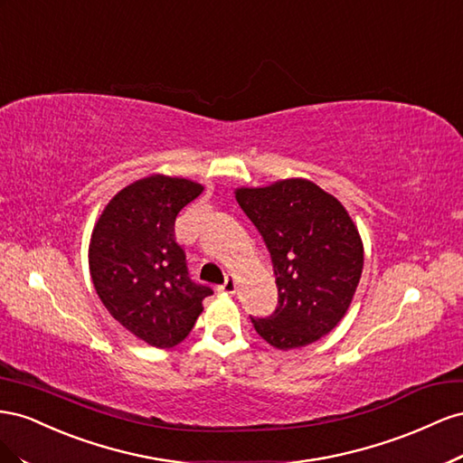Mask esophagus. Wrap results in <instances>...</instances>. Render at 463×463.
Listing matches in <instances>:
<instances>
[{"mask_svg": "<svg viewBox=\"0 0 463 463\" xmlns=\"http://www.w3.org/2000/svg\"><path fill=\"white\" fill-rule=\"evenodd\" d=\"M236 288V277L234 275H227V279H224V283L219 287V290H222V293H229L232 295Z\"/></svg>", "mask_w": 463, "mask_h": 463, "instance_id": "34e87169", "label": "esophagus"}]
</instances>
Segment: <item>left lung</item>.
<instances>
[{
    "label": "left lung",
    "instance_id": "8db88e82",
    "mask_svg": "<svg viewBox=\"0 0 463 463\" xmlns=\"http://www.w3.org/2000/svg\"><path fill=\"white\" fill-rule=\"evenodd\" d=\"M236 202L269 250L279 293L271 316H250L260 337L288 351L327 335L363 273V242L345 207L305 178L239 188Z\"/></svg>",
    "mask_w": 463,
    "mask_h": 463
}]
</instances>
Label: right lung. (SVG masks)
Wrapping results in <instances>:
<instances>
[{
  "mask_svg": "<svg viewBox=\"0 0 463 463\" xmlns=\"http://www.w3.org/2000/svg\"><path fill=\"white\" fill-rule=\"evenodd\" d=\"M202 192V184L186 178H141L112 197L90 234L89 268L102 305L158 349L186 339L202 300L213 295L190 279L175 239L176 215Z\"/></svg>",
  "mask_w": 463,
  "mask_h": 463,
  "instance_id": "1",
  "label": "right lung"
}]
</instances>
